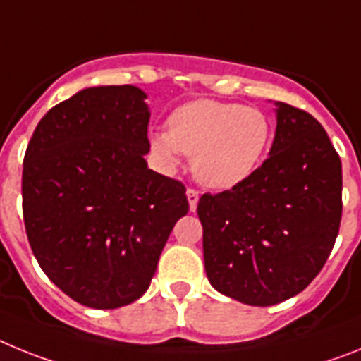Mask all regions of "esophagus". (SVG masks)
Segmentation results:
<instances>
[{"label": "esophagus", "mask_w": 361, "mask_h": 361, "mask_svg": "<svg viewBox=\"0 0 361 361\" xmlns=\"http://www.w3.org/2000/svg\"><path fill=\"white\" fill-rule=\"evenodd\" d=\"M187 200H189V209L190 211H196V207H198V200H200V192L194 189H187Z\"/></svg>", "instance_id": "34e87169"}]
</instances>
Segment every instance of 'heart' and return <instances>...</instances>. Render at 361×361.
<instances>
[{"instance_id": "obj_1", "label": "heart", "mask_w": 361, "mask_h": 361, "mask_svg": "<svg viewBox=\"0 0 361 361\" xmlns=\"http://www.w3.org/2000/svg\"><path fill=\"white\" fill-rule=\"evenodd\" d=\"M169 130L149 136L150 149L169 169L192 156L194 178L211 189H231L252 174L271 143L267 114L240 103L196 99L169 118Z\"/></svg>"}]
</instances>
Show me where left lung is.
I'll return each mask as SVG.
<instances>
[{
  "mask_svg": "<svg viewBox=\"0 0 361 361\" xmlns=\"http://www.w3.org/2000/svg\"><path fill=\"white\" fill-rule=\"evenodd\" d=\"M276 106L269 158L198 203L207 278L256 307L302 293L327 262L341 221V161L325 128L296 106Z\"/></svg>",
  "mask_w": 361,
  "mask_h": 361,
  "instance_id": "1",
  "label": "left lung"
}]
</instances>
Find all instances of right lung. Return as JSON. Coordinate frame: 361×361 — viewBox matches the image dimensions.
Segmentation results:
<instances>
[{
    "label": "right lung",
    "instance_id": "add662e5",
    "mask_svg": "<svg viewBox=\"0 0 361 361\" xmlns=\"http://www.w3.org/2000/svg\"><path fill=\"white\" fill-rule=\"evenodd\" d=\"M134 85L83 89L42 118L23 159V219L50 281L92 309L149 289L185 185L147 167L149 105Z\"/></svg>",
    "mask_w": 361,
    "mask_h": 361
}]
</instances>
